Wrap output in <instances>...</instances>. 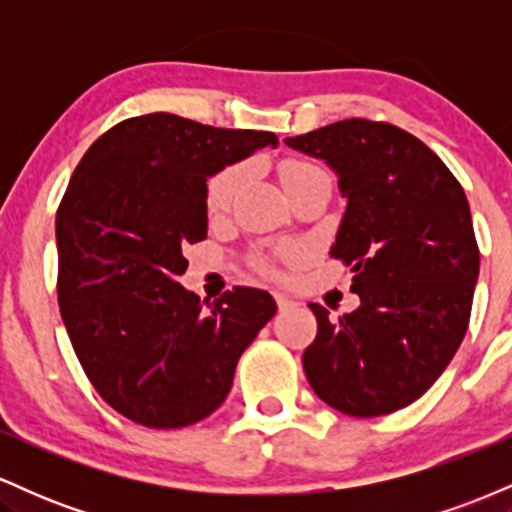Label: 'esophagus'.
<instances>
[{
    "mask_svg": "<svg viewBox=\"0 0 512 512\" xmlns=\"http://www.w3.org/2000/svg\"><path fill=\"white\" fill-rule=\"evenodd\" d=\"M274 298H276V308H279L281 313H286V310H291L293 305H296V301H291V298L284 296V293H274Z\"/></svg>",
    "mask_w": 512,
    "mask_h": 512,
    "instance_id": "34e87169",
    "label": "esophagus"
}]
</instances>
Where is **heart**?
Masks as SVG:
<instances>
[{
	"label": "heart",
	"mask_w": 512,
	"mask_h": 512,
	"mask_svg": "<svg viewBox=\"0 0 512 512\" xmlns=\"http://www.w3.org/2000/svg\"><path fill=\"white\" fill-rule=\"evenodd\" d=\"M279 173H281V182H284L286 192H289L291 187L298 185V182L313 178V175H317V173H325V170L317 168L315 163L291 158V161H286L284 166H281ZM238 185H240V168L221 170V173L209 182L207 207L211 214H221V211H226L228 207H231L233 197H236V192H238Z\"/></svg>",
	"instance_id": "obj_1"
}]
</instances>
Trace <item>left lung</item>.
<instances>
[{
	"mask_svg": "<svg viewBox=\"0 0 512 512\" xmlns=\"http://www.w3.org/2000/svg\"><path fill=\"white\" fill-rule=\"evenodd\" d=\"M339 178L346 211L330 255L351 267L361 305L317 317L305 378L342 414L383 416L419 399L460 349L479 276L462 185L414 134L351 120L286 137Z\"/></svg>",
	"mask_w": 512,
	"mask_h": 512,
	"instance_id": "8db88e82",
	"label": "left lung"
}]
</instances>
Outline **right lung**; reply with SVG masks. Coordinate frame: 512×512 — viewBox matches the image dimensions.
Here are the masks:
<instances>
[{
    "label": "right lung",
    "instance_id": "1",
    "mask_svg": "<svg viewBox=\"0 0 512 512\" xmlns=\"http://www.w3.org/2000/svg\"><path fill=\"white\" fill-rule=\"evenodd\" d=\"M276 144L151 113L108 129L76 166L55 221L57 301L91 385L134 424L207 419L274 317L267 291L236 286L204 308L178 276L182 250L207 238V180Z\"/></svg>",
    "mask_w": 512,
    "mask_h": 512
}]
</instances>
